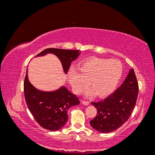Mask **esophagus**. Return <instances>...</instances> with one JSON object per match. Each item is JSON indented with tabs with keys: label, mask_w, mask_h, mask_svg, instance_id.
<instances>
[{
	"label": "esophagus",
	"mask_w": 155,
	"mask_h": 155,
	"mask_svg": "<svg viewBox=\"0 0 155 155\" xmlns=\"http://www.w3.org/2000/svg\"><path fill=\"white\" fill-rule=\"evenodd\" d=\"M89 104H90V102H89V101H82V104H84L85 106L89 105Z\"/></svg>",
	"instance_id": "1"
}]
</instances>
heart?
Instances as JSON below:
<instances>
[{
  "label": "heart",
  "mask_w": 155,
  "mask_h": 155,
  "mask_svg": "<svg viewBox=\"0 0 155 155\" xmlns=\"http://www.w3.org/2000/svg\"><path fill=\"white\" fill-rule=\"evenodd\" d=\"M77 70L68 73V81L76 94L84 92L88 86L90 94L104 98L114 92L120 81L123 66L117 60L92 58L77 65Z\"/></svg>",
  "instance_id": "obj_1"
}]
</instances>
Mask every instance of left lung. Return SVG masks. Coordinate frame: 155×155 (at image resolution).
<instances>
[{
    "mask_svg": "<svg viewBox=\"0 0 155 155\" xmlns=\"http://www.w3.org/2000/svg\"><path fill=\"white\" fill-rule=\"evenodd\" d=\"M138 85L134 71L130 69L121 86L100 102H92L97 110L90 122L91 127L101 133L114 131L129 119L137 103Z\"/></svg>",
    "mask_w": 155,
    "mask_h": 155,
    "instance_id": "left-lung-1",
    "label": "left lung"
}]
</instances>
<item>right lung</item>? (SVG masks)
<instances>
[{
    "mask_svg": "<svg viewBox=\"0 0 155 155\" xmlns=\"http://www.w3.org/2000/svg\"><path fill=\"white\" fill-rule=\"evenodd\" d=\"M52 54L56 55L66 74L71 63L80 55L78 50L62 48H47L35 57ZM24 95L28 108L38 123L44 129L58 131L64 126L68 120V110L71 107L79 104L77 97L62 85L55 91H40L33 86L28 77V69L24 80Z\"/></svg>",
    "mask_w": 155,
    "mask_h": 155,
    "instance_id": "add662e5",
    "label": "right lung"
}]
</instances>
